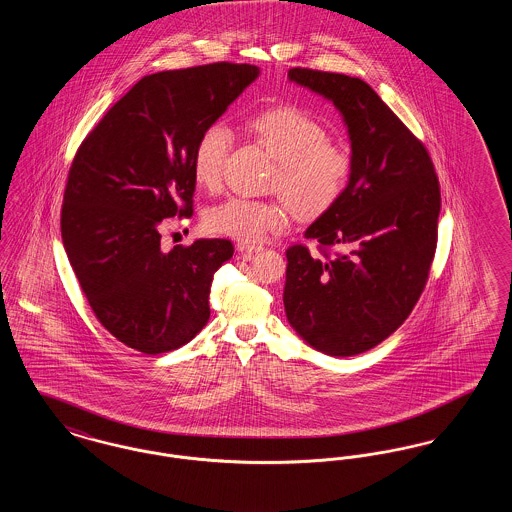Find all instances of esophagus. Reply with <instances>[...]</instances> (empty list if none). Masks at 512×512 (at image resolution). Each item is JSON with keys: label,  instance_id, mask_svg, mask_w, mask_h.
Wrapping results in <instances>:
<instances>
[{"label": "esophagus", "instance_id": "obj_1", "mask_svg": "<svg viewBox=\"0 0 512 512\" xmlns=\"http://www.w3.org/2000/svg\"><path fill=\"white\" fill-rule=\"evenodd\" d=\"M236 249H238V253L247 255V253H259V251H263V245L249 244V242H238Z\"/></svg>", "mask_w": 512, "mask_h": 512}]
</instances>
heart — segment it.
Here are the masks:
<instances>
[{"mask_svg": "<svg viewBox=\"0 0 512 512\" xmlns=\"http://www.w3.org/2000/svg\"><path fill=\"white\" fill-rule=\"evenodd\" d=\"M249 128L276 159L272 190L291 201L230 197L211 207L205 217L213 232L242 242H261L288 226L293 209L313 217L336 203L351 174V157L343 147L326 142L328 134L317 119L292 105H280L259 113ZM232 144L234 132L226 122H213L201 132L192 165L201 188H219Z\"/></svg>", "mask_w": 512, "mask_h": 512, "instance_id": "1", "label": "heart"}]
</instances>
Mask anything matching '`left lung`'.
Wrapping results in <instances>:
<instances>
[{
	"label": "left lung",
	"instance_id": "obj_1",
	"mask_svg": "<svg viewBox=\"0 0 512 512\" xmlns=\"http://www.w3.org/2000/svg\"><path fill=\"white\" fill-rule=\"evenodd\" d=\"M293 84L330 101L347 128L345 190L307 230L336 257L286 251L284 309L293 330L330 357L365 353L411 315L426 286L441 207L432 159L361 78L290 69Z\"/></svg>",
	"mask_w": 512,
	"mask_h": 512
}]
</instances>
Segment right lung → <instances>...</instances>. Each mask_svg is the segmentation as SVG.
Listing matches in <instances>:
<instances>
[{
  "label": "right lung",
  "mask_w": 512,
  "mask_h": 512,
  "mask_svg": "<svg viewBox=\"0 0 512 512\" xmlns=\"http://www.w3.org/2000/svg\"><path fill=\"white\" fill-rule=\"evenodd\" d=\"M261 74L213 63L144 76L82 142L69 171L61 236L99 322L146 355L188 343L209 320L213 276L234 247H161V224L192 215L201 132Z\"/></svg>",
  "instance_id": "obj_1"
}]
</instances>
